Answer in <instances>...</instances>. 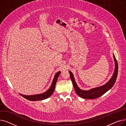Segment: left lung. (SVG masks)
<instances>
[{"instance_id":"left-lung-1","label":"left lung","mask_w":126,"mask_h":126,"mask_svg":"<svg viewBox=\"0 0 126 126\" xmlns=\"http://www.w3.org/2000/svg\"><path fill=\"white\" fill-rule=\"evenodd\" d=\"M113 58L115 62V69L114 73L111 78L110 79V80L107 83H106L105 85L101 86L100 87L92 88L89 90H83L79 88L76 83L73 74L70 71H69L70 79L72 81V84H73L75 90L79 96L86 99L96 98L103 95L105 92H106L113 87L116 81L118 73V64L114 55H113Z\"/></svg>"}]
</instances>
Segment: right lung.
Here are the masks:
<instances>
[{
	"label": "right lung",
	"instance_id": "add662e5",
	"mask_svg": "<svg viewBox=\"0 0 126 126\" xmlns=\"http://www.w3.org/2000/svg\"><path fill=\"white\" fill-rule=\"evenodd\" d=\"M61 73V71H58L56 74L53 81L52 82L51 85L50 86V88L46 91V92H44L41 94H35V95H23L22 94H20L22 96L24 97L25 98L27 99V100L31 101H40V100H43L44 99L47 98L49 96H50L54 92V91L55 88L56 84L57 81V79L58 78V77Z\"/></svg>",
	"mask_w": 126,
	"mask_h": 126
}]
</instances>
